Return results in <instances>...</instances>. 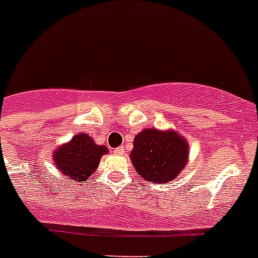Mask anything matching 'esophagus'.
Returning <instances> with one entry per match:
<instances>
[{
  "mask_svg": "<svg viewBox=\"0 0 258 258\" xmlns=\"http://www.w3.org/2000/svg\"><path fill=\"white\" fill-rule=\"evenodd\" d=\"M113 153L117 154V155H123V153H124V147H117Z\"/></svg>",
  "mask_w": 258,
  "mask_h": 258,
  "instance_id": "esophagus-1",
  "label": "esophagus"
}]
</instances>
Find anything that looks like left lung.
I'll return each mask as SVG.
<instances>
[{
    "label": "left lung",
    "instance_id": "1",
    "mask_svg": "<svg viewBox=\"0 0 258 258\" xmlns=\"http://www.w3.org/2000/svg\"><path fill=\"white\" fill-rule=\"evenodd\" d=\"M133 143L134 169L150 183H169L188 163V142L174 130L145 128Z\"/></svg>",
    "mask_w": 258,
    "mask_h": 258
}]
</instances>
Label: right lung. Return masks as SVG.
I'll return each instance as SVG.
<instances>
[{
  "label": "right lung",
  "instance_id": "right-lung-1",
  "mask_svg": "<svg viewBox=\"0 0 258 258\" xmlns=\"http://www.w3.org/2000/svg\"><path fill=\"white\" fill-rule=\"evenodd\" d=\"M104 154H108L105 146L96 145L89 135L80 133L54 150V167L66 179L84 182L93 175Z\"/></svg>",
  "mask_w": 258,
  "mask_h": 258
}]
</instances>
